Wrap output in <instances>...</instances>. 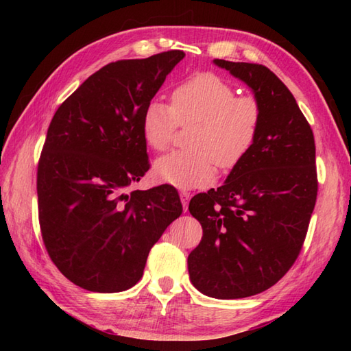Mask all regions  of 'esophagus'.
I'll return each instance as SVG.
<instances>
[{
  "mask_svg": "<svg viewBox=\"0 0 351 351\" xmlns=\"http://www.w3.org/2000/svg\"><path fill=\"white\" fill-rule=\"evenodd\" d=\"M181 202H182V206H184V211H187V208H189V200H190V193H187V191H181Z\"/></svg>",
  "mask_w": 351,
  "mask_h": 351,
  "instance_id": "34e87169",
  "label": "esophagus"
}]
</instances>
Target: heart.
I'll return each instance as SVG.
<instances>
[{
  "instance_id": "heart-1",
  "label": "heart",
  "mask_w": 351,
  "mask_h": 351,
  "mask_svg": "<svg viewBox=\"0 0 351 351\" xmlns=\"http://www.w3.org/2000/svg\"><path fill=\"white\" fill-rule=\"evenodd\" d=\"M263 108L253 96H237L234 86L215 73L204 72L178 86L171 107L151 101L141 116V134L154 151H164L181 126H195L191 152H171L154 162L155 181L180 190L205 187L215 180V164L223 170L238 166L255 145Z\"/></svg>"
}]
</instances>
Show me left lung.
<instances>
[{
    "label": "left lung",
    "instance_id": "1",
    "mask_svg": "<svg viewBox=\"0 0 351 351\" xmlns=\"http://www.w3.org/2000/svg\"><path fill=\"white\" fill-rule=\"evenodd\" d=\"M263 108L255 145L217 190L189 210L204 229L189 255L190 280L214 299L263 293L294 264L317 200L314 134L293 93L263 64L215 58Z\"/></svg>",
    "mask_w": 351,
    "mask_h": 351
}]
</instances>
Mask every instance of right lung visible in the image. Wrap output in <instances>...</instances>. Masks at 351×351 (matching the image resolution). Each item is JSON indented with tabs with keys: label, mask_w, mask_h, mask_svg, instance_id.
Returning a JSON list of instances; mask_svg holds the SVG:
<instances>
[{
	"label": "right lung",
	"mask_w": 351,
	"mask_h": 351,
	"mask_svg": "<svg viewBox=\"0 0 351 351\" xmlns=\"http://www.w3.org/2000/svg\"><path fill=\"white\" fill-rule=\"evenodd\" d=\"M185 54L167 51L95 72L49 123L37 167L39 221L52 263L75 285L119 293L182 213L178 191L134 190L149 169L141 116Z\"/></svg>",
	"instance_id": "right-lung-1"
}]
</instances>
